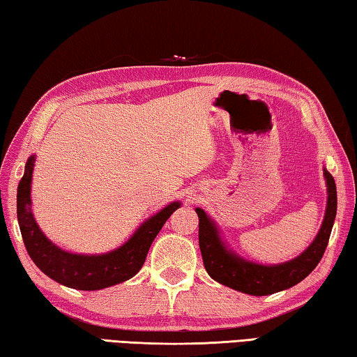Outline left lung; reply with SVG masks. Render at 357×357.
Segmentation results:
<instances>
[{"instance_id":"8db88e82","label":"left lung","mask_w":357,"mask_h":357,"mask_svg":"<svg viewBox=\"0 0 357 357\" xmlns=\"http://www.w3.org/2000/svg\"><path fill=\"white\" fill-rule=\"evenodd\" d=\"M324 176L328 183V206H326L323 225L309 249L302 252L298 258L283 264L263 266L249 263L227 250L217 234L214 223L203 209L197 208L195 211L200 220L198 243H200L203 264L208 274L222 285L253 296L273 294L304 280L324 255L337 214L335 181L328 170H324Z\"/></svg>"}]
</instances>
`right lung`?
I'll use <instances>...</instances> for the list:
<instances>
[{"label": "right lung", "mask_w": 357, "mask_h": 357, "mask_svg": "<svg viewBox=\"0 0 357 357\" xmlns=\"http://www.w3.org/2000/svg\"><path fill=\"white\" fill-rule=\"evenodd\" d=\"M33 165L34 157H29L25 174L20 179L17 190V219H19L23 243L28 255L42 273L69 288L93 291V289L116 285L134 277L142 269L157 233L164 227L168 217L181 206L178 202L168 204L160 213L144 222L134 236L116 250L105 255H74L52 244L34 220L31 198H29Z\"/></svg>", "instance_id": "add662e5"}]
</instances>
